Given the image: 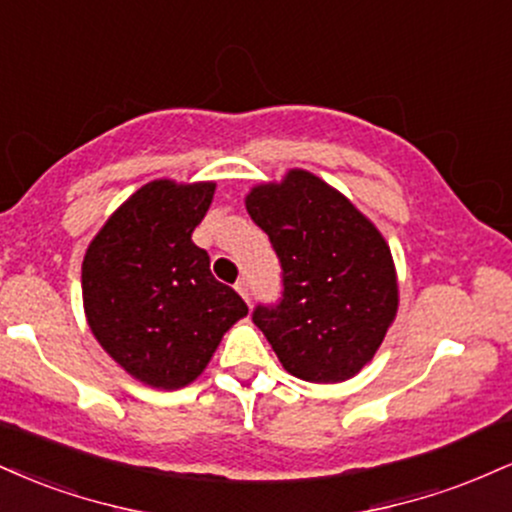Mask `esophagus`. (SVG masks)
<instances>
[{
	"label": "esophagus",
	"instance_id": "1",
	"mask_svg": "<svg viewBox=\"0 0 512 512\" xmlns=\"http://www.w3.org/2000/svg\"><path fill=\"white\" fill-rule=\"evenodd\" d=\"M236 291L240 293V296H243V298H245V301H248V303H250V291H248V281H245V279H240V281H238V284H236Z\"/></svg>",
	"mask_w": 512,
	"mask_h": 512
}]
</instances>
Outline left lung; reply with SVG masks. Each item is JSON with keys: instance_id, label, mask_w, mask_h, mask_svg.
<instances>
[{"instance_id": "1", "label": "left lung", "mask_w": 512, "mask_h": 512, "mask_svg": "<svg viewBox=\"0 0 512 512\" xmlns=\"http://www.w3.org/2000/svg\"><path fill=\"white\" fill-rule=\"evenodd\" d=\"M245 207L269 236L284 284L279 303L257 305L252 322L296 378H354L397 315L385 238L342 192L301 168L252 187Z\"/></svg>"}]
</instances>
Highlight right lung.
<instances>
[{
    "instance_id": "1",
    "label": "right lung",
    "mask_w": 512,
    "mask_h": 512,
    "mask_svg": "<svg viewBox=\"0 0 512 512\" xmlns=\"http://www.w3.org/2000/svg\"><path fill=\"white\" fill-rule=\"evenodd\" d=\"M214 190V182H146L105 221L81 264L93 337L158 390L190 385L248 315L243 298L214 279L207 250L192 243Z\"/></svg>"
}]
</instances>
